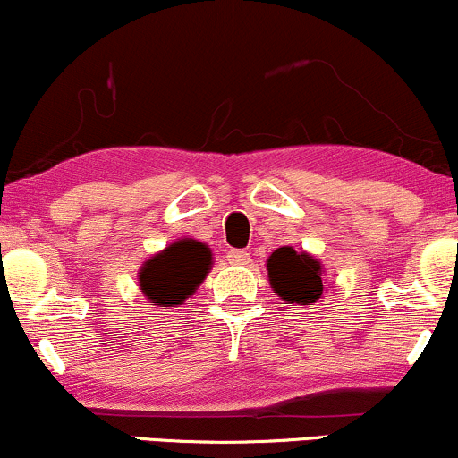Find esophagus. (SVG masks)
Returning <instances> with one entry per match:
<instances>
[{"instance_id": "obj_1", "label": "esophagus", "mask_w": 458, "mask_h": 458, "mask_svg": "<svg viewBox=\"0 0 458 458\" xmlns=\"http://www.w3.org/2000/svg\"><path fill=\"white\" fill-rule=\"evenodd\" d=\"M227 261L233 263V266H246L250 261V255L246 250L240 249H229L227 250Z\"/></svg>"}]
</instances>
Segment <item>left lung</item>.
Instances as JSON below:
<instances>
[{
  "label": "left lung",
  "instance_id": "left-lung-1",
  "mask_svg": "<svg viewBox=\"0 0 458 458\" xmlns=\"http://www.w3.org/2000/svg\"><path fill=\"white\" fill-rule=\"evenodd\" d=\"M267 274L274 293L287 304H313L324 293L321 266L313 257L295 252L292 246L276 249L267 259Z\"/></svg>",
  "mask_w": 458,
  "mask_h": 458
}]
</instances>
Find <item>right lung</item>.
Returning <instances> with one entry per match:
<instances>
[{
    "label": "right lung",
    "instance_id": "obj_1",
    "mask_svg": "<svg viewBox=\"0 0 458 458\" xmlns=\"http://www.w3.org/2000/svg\"><path fill=\"white\" fill-rule=\"evenodd\" d=\"M209 267V252L201 242H175L139 272L143 293L154 304H182L201 284Z\"/></svg>",
    "mask_w": 458,
    "mask_h": 458
}]
</instances>
